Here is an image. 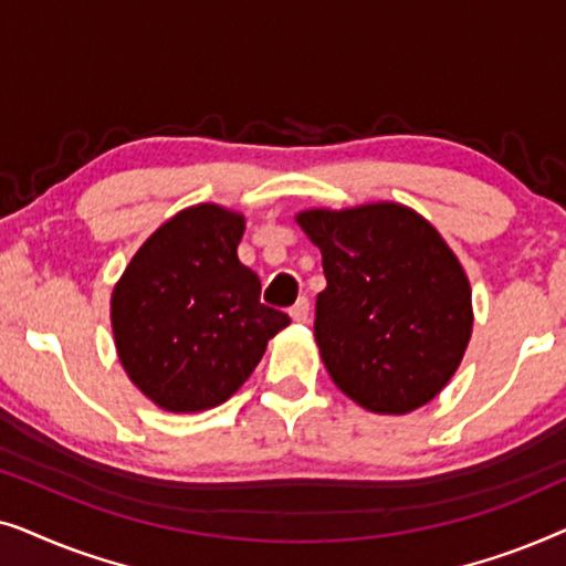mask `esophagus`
<instances>
[{"instance_id": "obj_1", "label": "esophagus", "mask_w": 566, "mask_h": 566, "mask_svg": "<svg viewBox=\"0 0 566 566\" xmlns=\"http://www.w3.org/2000/svg\"><path fill=\"white\" fill-rule=\"evenodd\" d=\"M289 314H291V319H293V322L304 324V322L308 319V301H306V298H298L296 304L291 306V312H289Z\"/></svg>"}]
</instances>
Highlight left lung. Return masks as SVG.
Returning <instances> with one entry per match:
<instances>
[{
    "mask_svg": "<svg viewBox=\"0 0 566 566\" xmlns=\"http://www.w3.org/2000/svg\"><path fill=\"white\" fill-rule=\"evenodd\" d=\"M296 221L322 252L314 337L337 389L376 415L436 399L474 324L469 277L446 239L399 203L312 208Z\"/></svg>",
    "mask_w": 566,
    "mask_h": 566,
    "instance_id": "8db88e82",
    "label": "left lung"
}]
</instances>
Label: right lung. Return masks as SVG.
Here are the masks:
<instances>
[{
	"instance_id": "1",
	"label": "right lung",
	"mask_w": 566,
	"mask_h": 566,
	"mask_svg": "<svg viewBox=\"0 0 566 566\" xmlns=\"http://www.w3.org/2000/svg\"><path fill=\"white\" fill-rule=\"evenodd\" d=\"M244 216L198 203L161 223L115 283V350L130 381L167 412L227 401L289 327L260 304V277L237 258Z\"/></svg>"
}]
</instances>
